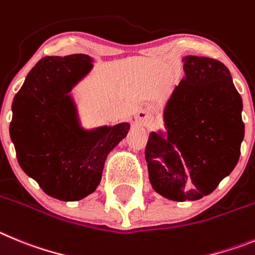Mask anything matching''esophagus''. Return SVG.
Segmentation results:
<instances>
[{"instance_id": "34e87169", "label": "esophagus", "mask_w": 255, "mask_h": 255, "mask_svg": "<svg viewBox=\"0 0 255 255\" xmlns=\"http://www.w3.org/2000/svg\"><path fill=\"white\" fill-rule=\"evenodd\" d=\"M148 118H150V116H148L147 112L141 111L138 114H137V119H138V121H142V122H146Z\"/></svg>"}]
</instances>
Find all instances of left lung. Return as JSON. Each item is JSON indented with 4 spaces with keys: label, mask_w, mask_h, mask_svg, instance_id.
<instances>
[{
    "label": "left lung",
    "mask_w": 255,
    "mask_h": 255,
    "mask_svg": "<svg viewBox=\"0 0 255 255\" xmlns=\"http://www.w3.org/2000/svg\"><path fill=\"white\" fill-rule=\"evenodd\" d=\"M185 76L164 109L166 132H151L144 157L155 192L196 201L216 189L238 164L244 138L243 100L222 62L187 56Z\"/></svg>",
    "instance_id": "left-lung-1"
}]
</instances>
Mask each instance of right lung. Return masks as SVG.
<instances>
[{
  "mask_svg": "<svg viewBox=\"0 0 255 255\" xmlns=\"http://www.w3.org/2000/svg\"><path fill=\"white\" fill-rule=\"evenodd\" d=\"M93 68L86 54L44 57L12 102L10 125L17 161L48 196L80 201L98 188L108 153L129 123L84 129L71 90Z\"/></svg>",
  "mask_w": 255,
  "mask_h": 255,
  "instance_id": "obj_1",
  "label": "right lung"
}]
</instances>
